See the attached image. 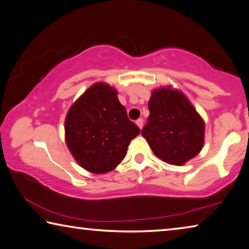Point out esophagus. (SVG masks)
<instances>
[{"instance_id": "obj_1", "label": "esophagus", "mask_w": 249, "mask_h": 249, "mask_svg": "<svg viewBox=\"0 0 249 249\" xmlns=\"http://www.w3.org/2000/svg\"><path fill=\"white\" fill-rule=\"evenodd\" d=\"M136 125L142 129V125H144V121H142V119H138L136 121Z\"/></svg>"}]
</instances>
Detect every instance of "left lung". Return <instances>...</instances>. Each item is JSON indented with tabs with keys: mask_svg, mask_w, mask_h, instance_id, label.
Returning a JSON list of instances; mask_svg holds the SVG:
<instances>
[{
	"mask_svg": "<svg viewBox=\"0 0 249 249\" xmlns=\"http://www.w3.org/2000/svg\"><path fill=\"white\" fill-rule=\"evenodd\" d=\"M148 108V122L142 134L158 158L181 166L200 153L204 122L182 92L171 87L154 90Z\"/></svg>",
	"mask_w": 249,
	"mask_h": 249,
	"instance_id": "8db88e82",
	"label": "left lung"
}]
</instances>
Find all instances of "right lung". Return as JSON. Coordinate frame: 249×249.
<instances>
[{"label": "right lung", "mask_w": 249, "mask_h": 249, "mask_svg": "<svg viewBox=\"0 0 249 249\" xmlns=\"http://www.w3.org/2000/svg\"><path fill=\"white\" fill-rule=\"evenodd\" d=\"M140 133L117 99V91L103 82L94 83L84 92L65 121L70 153L82 168L98 175L115 169L130 141Z\"/></svg>", "instance_id": "right-lung-1"}]
</instances>
